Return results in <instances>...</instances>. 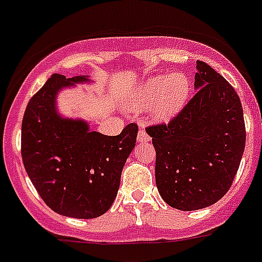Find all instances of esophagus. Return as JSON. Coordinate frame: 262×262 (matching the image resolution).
Wrapping results in <instances>:
<instances>
[{"mask_svg":"<svg viewBox=\"0 0 262 262\" xmlns=\"http://www.w3.org/2000/svg\"><path fill=\"white\" fill-rule=\"evenodd\" d=\"M150 140L149 135L146 134L145 128H140L139 129V134H138V143H146V141Z\"/></svg>","mask_w":262,"mask_h":262,"instance_id":"esophagus-1","label":"esophagus"}]
</instances>
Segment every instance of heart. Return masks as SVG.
I'll return each mask as SVG.
<instances>
[{
  "label": "heart",
  "instance_id": "obj_1",
  "mask_svg": "<svg viewBox=\"0 0 262 262\" xmlns=\"http://www.w3.org/2000/svg\"><path fill=\"white\" fill-rule=\"evenodd\" d=\"M190 87V79L181 72L153 76L129 92L124 105L136 111L151 105L150 113L154 119L170 121L185 106Z\"/></svg>",
  "mask_w": 262,
  "mask_h": 262
}]
</instances>
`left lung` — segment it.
Returning a JSON list of instances; mask_svg holds the SVG:
<instances>
[{
	"mask_svg": "<svg viewBox=\"0 0 262 262\" xmlns=\"http://www.w3.org/2000/svg\"><path fill=\"white\" fill-rule=\"evenodd\" d=\"M196 92L168 124L146 128L157 153L162 199L181 211L220 201L236 175L246 145L243 109L235 90L204 61H196Z\"/></svg>",
	"mask_w": 262,
	"mask_h": 262,
	"instance_id": "obj_1",
	"label": "left lung"
}]
</instances>
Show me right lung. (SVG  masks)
Segmentation results:
<instances>
[{
  "mask_svg": "<svg viewBox=\"0 0 262 262\" xmlns=\"http://www.w3.org/2000/svg\"><path fill=\"white\" fill-rule=\"evenodd\" d=\"M78 83L91 79L52 74L29 100L21 123V158L32 184L52 211L67 217L95 219L116 199L139 128L129 123L119 135L106 136L92 131L84 119L61 116L59 92Z\"/></svg>",
  "mask_w": 262,
  "mask_h": 262,
  "instance_id": "1",
  "label": "right lung"
}]
</instances>
